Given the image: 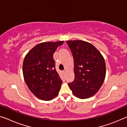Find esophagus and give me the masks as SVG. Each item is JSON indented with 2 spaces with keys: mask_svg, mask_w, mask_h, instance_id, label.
Instances as JSON below:
<instances>
[{
  "mask_svg": "<svg viewBox=\"0 0 127 127\" xmlns=\"http://www.w3.org/2000/svg\"><path fill=\"white\" fill-rule=\"evenodd\" d=\"M63 73H64V74L65 73V70H64V71H63Z\"/></svg>",
  "mask_w": 127,
  "mask_h": 127,
  "instance_id": "esophagus-1",
  "label": "esophagus"
}]
</instances>
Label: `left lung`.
<instances>
[{
    "instance_id": "obj_1",
    "label": "left lung",
    "mask_w": 127,
    "mask_h": 127,
    "mask_svg": "<svg viewBox=\"0 0 127 127\" xmlns=\"http://www.w3.org/2000/svg\"><path fill=\"white\" fill-rule=\"evenodd\" d=\"M66 42L74 59V80L68 86L76 97L90 98L99 90L106 77L103 56L89 42L81 40Z\"/></svg>"
}]
</instances>
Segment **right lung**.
Segmentation results:
<instances>
[{
    "label": "right lung",
    "mask_w": 127,
    "mask_h": 127,
    "mask_svg": "<svg viewBox=\"0 0 127 127\" xmlns=\"http://www.w3.org/2000/svg\"><path fill=\"white\" fill-rule=\"evenodd\" d=\"M64 41L38 44L24 58L23 72L28 88L39 99L50 100L59 94L62 81L55 69L53 54Z\"/></svg>",
    "instance_id": "right-lung-1"
}]
</instances>
